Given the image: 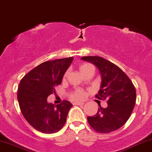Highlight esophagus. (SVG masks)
I'll return each mask as SVG.
<instances>
[{"label": "esophagus", "instance_id": "1", "mask_svg": "<svg viewBox=\"0 0 152 152\" xmlns=\"http://www.w3.org/2000/svg\"><path fill=\"white\" fill-rule=\"evenodd\" d=\"M84 104V103H78V102H77V103H74V105H83Z\"/></svg>", "mask_w": 152, "mask_h": 152}]
</instances>
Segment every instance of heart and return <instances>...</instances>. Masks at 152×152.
<instances>
[{
  "mask_svg": "<svg viewBox=\"0 0 152 152\" xmlns=\"http://www.w3.org/2000/svg\"><path fill=\"white\" fill-rule=\"evenodd\" d=\"M80 71L81 72V74L83 75V76H86L87 74L90 72H94V66L92 64L89 63H84L83 64H81L79 67ZM69 74V71H66L64 73L63 76V80L64 81L66 78H67ZM86 97V94L85 92L82 90V89L80 88H76L73 91L72 93L70 94V98L72 100H74V101H79V100H82L85 98Z\"/></svg>",
  "mask_w": 152,
  "mask_h": 152,
  "instance_id": "heart-1",
  "label": "heart"
}]
</instances>
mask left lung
I'll return each instance as SVG.
<instances>
[{
    "instance_id": "left-lung-1",
    "label": "left lung",
    "mask_w": 152,
    "mask_h": 152,
    "mask_svg": "<svg viewBox=\"0 0 152 152\" xmlns=\"http://www.w3.org/2000/svg\"><path fill=\"white\" fill-rule=\"evenodd\" d=\"M81 59L93 63L99 69L102 83L96 98L106 100L107 107L99 104L98 113L88 117L89 125L99 133L112 132L125 125L130 117L135 103L134 84L120 67L100 56H83Z\"/></svg>"
}]
</instances>
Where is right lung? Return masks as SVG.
<instances>
[{
  "mask_svg": "<svg viewBox=\"0 0 152 152\" xmlns=\"http://www.w3.org/2000/svg\"><path fill=\"white\" fill-rule=\"evenodd\" d=\"M73 57L47 61L29 71L20 82L18 100L21 113L36 130L45 134L62 129L72 104L64 100L54 105L47 103V97L55 94V88L61 83L64 74Z\"/></svg>",
  "mask_w": 152,
  "mask_h": 152,
  "instance_id": "right-lung-1",
  "label": "right lung"
}]
</instances>
